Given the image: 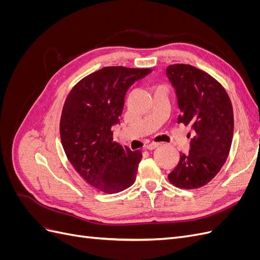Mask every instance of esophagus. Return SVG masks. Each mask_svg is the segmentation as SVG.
<instances>
[{
  "instance_id": "1",
  "label": "esophagus",
  "mask_w": 260,
  "mask_h": 260,
  "mask_svg": "<svg viewBox=\"0 0 260 260\" xmlns=\"http://www.w3.org/2000/svg\"><path fill=\"white\" fill-rule=\"evenodd\" d=\"M160 145V143H149L146 148L148 149V151H152V149H155L156 147H158Z\"/></svg>"
}]
</instances>
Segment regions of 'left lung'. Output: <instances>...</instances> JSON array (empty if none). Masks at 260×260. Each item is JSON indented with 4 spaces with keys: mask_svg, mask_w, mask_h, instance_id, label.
<instances>
[{
    "mask_svg": "<svg viewBox=\"0 0 260 260\" xmlns=\"http://www.w3.org/2000/svg\"><path fill=\"white\" fill-rule=\"evenodd\" d=\"M166 76L176 91L178 123L190 125L193 135L190 151L180 154L168 179L178 187L198 188L218 174L229 155L234 128L232 104L221 84L191 65H170Z\"/></svg>",
    "mask_w": 260,
    "mask_h": 260,
    "instance_id": "obj_1",
    "label": "left lung"
}]
</instances>
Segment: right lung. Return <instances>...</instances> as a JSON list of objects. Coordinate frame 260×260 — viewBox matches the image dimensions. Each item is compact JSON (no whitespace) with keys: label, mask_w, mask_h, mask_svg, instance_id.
I'll use <instances>...</instances> for the list:
<instances>
[{"label":"right lung","mask_w":260,"mask_h":260,"mask_svg":"<svg viewBox=\"0 0 260 260\" xmlns=\"http://www.w3.org/2000/svg\"><path fill=\"white\" fill-rule=\"evenodd\" d=\"M149 72L102 68L78 82L62 107L59 132L67 158L86 182L104 193L135 183L142 154L114 142L112 128L119 123L128 88Z\"/></svg>","instance_id":"add662e5"}]
</instances>
